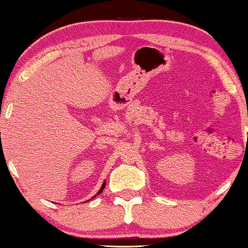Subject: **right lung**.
<instances>
[{"label": "right lung", "instance_id": "right-lung-1", "mask_svg": "<svg viewBox=\"0 0 248 248\" xmlns=\"http://www.w3.org/2000/svg\"><path fill=\"white\" fill-rule=\"evenodd\" d=\"M104 187H105V183H103V186H102V187H101V190L98 191V194H99V193H102V191H103V189H104Z\"/></svg>", "mask_w": 248, "mask_h": 248}]
</instances>
